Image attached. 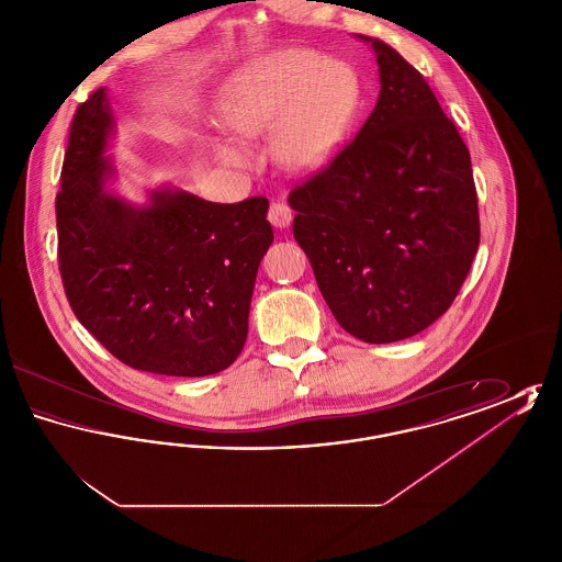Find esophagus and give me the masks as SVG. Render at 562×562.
Here are the masks:
<instances>
[{
  "mask_svg": "<svg viewBox=\"0 0 562 562\" xmlns=\"http://www.w3.org/2000/svg\"><path fill=\"white\" fill-rule=\"evenodd\" d=\"M268 218L273 227H280V229H282V227H289V225H291L293 211H291V206H289L286 202H273V204L269 206Z\"/></svg>",
  "mask_w": 562,
  "mask_h": 562,
  "instance_id": "1",
  "label": "esophagus"
}]
</instances>
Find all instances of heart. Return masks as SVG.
<instances>
[{"mask_svg": "<svg viewBox=\"0 0 562 562\" xmlns=\"http://www.w3.org/2000/svg\"><path fill=\"white\" fill-rule=\"evenodd\" d=\"M358 105V80L348 65L316 50H289L261 60L229 88L227 122L244 136L276 134V154L291 168L328 160ZM236 158L234 151H227Z\"/></svg>", "mask_w": 562, "mask_h": 562, "instance_id": "b5f03b06", "label": "heart"}]
</instances>
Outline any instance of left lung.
I'll use <instances>...</instances> for the list:
<instances>
[{
	"mask_svg": "<svg viewBox=\"0 0 562 562\" xmlns=\"http://www.w3.org/2000/svg\"><path fill=\"white\" fill-rule=\"evenodd\" d=\"M371 115L289 193L294 240L333 316L367 344L413 337L454 301L481 241L470 151L424 76L381 40Z\"/></svg>",
	"mask_w": 562,
	"mask_h": 562,
	"instance_id": "1",
	"label": "left lung"
}]
</instances>
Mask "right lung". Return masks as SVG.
Here are the masks:
<instances>
[{
  "mask_svg": "<svg viewBox=\"0 0 562 562\" xmlns=\"http://www.w3.org/2000/svg\"><path fill=\"white\" fill-rule=\"evenodd\" d=\"M105 90L71 120L56 193L58 269L76 318L120 362L147 373L227 369L248 335L257 269L273 241L268 198L216 204L156 191L133 209L105 191Z\"/></svg>",
  "mask_w": 562,
  "mask_h": 562,
  "instance_id": "obj_1",
  "label": "right lung"
}]
</instances>
